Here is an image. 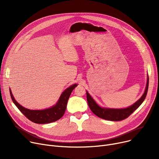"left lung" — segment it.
<instances>
[{"label": "left lung", "mask_w": 159, "mask_h": 159, "mask_svg": "<svg viewBox=\"0 0 159 159\" xmlns=\"http://www.w3.org/2000/svg\"><path fill=\"white\" fill-rule=\"evenodd\" d=\"M149 86V77L148 76L147 79V84L144 93L141 98L137 101L135 103L133 104L132 106L124 108V109H112V108H105L100 107L93 99V98L90 96L88 91H86L87 96V101L88 106L91 110L95 115L98 117L111 121H120L125 119L128 118V116L133 112L135 111L137 108L143 102L144 99L146 97L148 89Z\"/></svg>", "instance_id": "left-lung-1"}]
</instances>
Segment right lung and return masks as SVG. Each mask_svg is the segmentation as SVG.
<instances>
[{"label":"right lung","instance_id":"obj_1","mask_svg":"<svg viewBox=\"0 0 159 159\" xmlns=\"http://www.w3.org/2000/svg\"><path fill=\"white\" fill-rule=\"evenodd\" d=\"M77 86V84H75L65 89L55 106L43 110H31L22 107L15 101L11 89H10V92L12 101L26 118L37 124H48L57 121L64 115L69 97L72 91Z\"/></svg>","mask_w":159,"mask_h":159}]
</instances>
